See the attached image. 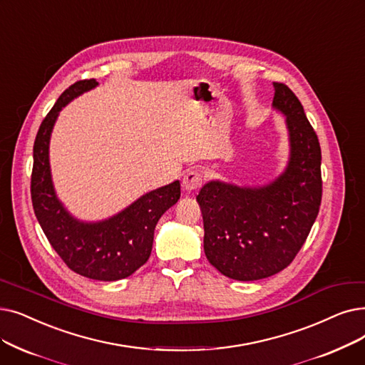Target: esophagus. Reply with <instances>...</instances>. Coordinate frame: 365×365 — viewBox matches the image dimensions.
<instances>
[{
	"label": "esophagus",
	"instance_id": "esophagus-1",
	"mask_svg": "<svg viewBox=\"0 0 365 365\" xmlns=\"http://www.w3.org/2000/svg\"><path fill=\"white\" fill-rule=\"evenodd\" d=\"M202 185V174L192 170V171H187L185 176H183V180H182V187L185 189V191L187 192H192V191H197V189Z\"/></svg>",
	"mask_w": 365,
	"mask_h": 365
}]
</instances>
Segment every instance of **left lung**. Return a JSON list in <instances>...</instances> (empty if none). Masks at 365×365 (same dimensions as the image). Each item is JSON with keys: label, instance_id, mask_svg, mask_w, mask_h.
I'll return each instance as SVG.
<instances>
[{"label": "left lung", "instance_id": "8db88e82", "mask_svg": "<svg viewBox=\"0 0 365 365\" xmlns=\"http://www.w3.org/2000/svg\"><path fill=\"white\" fill-rule=\"evenodd\" d=\"M273 107L287 116L288 167L265 186L247 187L212 180L197 201L204 222V253L235 280H259L287 268L319 213L321 146L295 93L273 82Z\"/></svg>", "mask_w": 365, "mask_h": 365}]
</instances>
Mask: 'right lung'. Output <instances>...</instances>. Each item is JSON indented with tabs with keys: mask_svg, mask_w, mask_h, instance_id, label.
I'll list each match as a JSON object with an SVG mask.
<instances>
[{
	"mask_svg": "<svg viewBox=\"0 0 365 365\" xmlns=\"http://www.w3.org/2000/svg\"><path fill=\"white\" fill-rule=\"evenodd\" d=\"M97 85L95 78L76 82L61 93L43 119L34 141L31 200L47 240L70 270L93 280L113 282L131 276L146 264L155 227L180 198V182L158 187L120 213L100 222H82L66 210L55 194L51 176V134L62 107Z\"/></svg>",
	"mask_w": 365,
	"mask_h": 365,
	"instance_id": "1",
	"label": "right lung"
}]
</instances>
